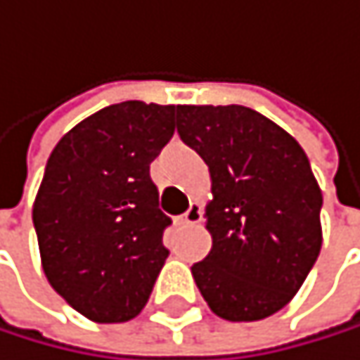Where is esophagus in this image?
<instances>
[{
    "mask_svg": "<svg viewBox=\"0 0 360 360\" xmlns=\"http://www.w3.org/2000/svg\"><path fill=\"white\" fill-rule=\"evenodd\" d=\"M202 221V208L193 204L182 217H178V225H195V223H200Z\"/></svg>",
    "mask_w": 360,
    "mask_h": 360,
    "instance_id": "esophagus-1",
    "label": "esophagus"
}]
</instances>
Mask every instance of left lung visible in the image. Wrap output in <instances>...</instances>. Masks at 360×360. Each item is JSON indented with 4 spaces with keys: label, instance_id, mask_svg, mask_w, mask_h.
<instances>
[{
    "label": "left lung",
    "instance_id": "left-lung-1",
    "mask_svg": "<svg viewBox=\"0 0 360 360\" xmlns=\"http://www.w3.org/2000/svg\"><path fill=\"white\" fill-rule=\"evenodd\" d=\"M178 135L212 178L210 253L191 266L208 307L229 322L277 314L322 247V191L298 141L243 107L178 105Z\"/></svg>",
    "mask_w": 360,
    "mask_h": 360
}]
</instances>
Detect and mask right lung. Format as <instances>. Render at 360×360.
<instances>
[{
    "mask_svg": "<svg viewBox=\"0 0 360 360\" xmlns=\"http://www.w3.org/2000/svg\"><path fill=\"white\" fill-rule=\"evenodd\" d=\"M174 105L127 101L85 117L51 152L34 202L42 268L72 309L113 324L150 298L169 249L150 163L174 137Z\"/></svg>",
    "mask_w": 360,
    "mask_h": 360,
    "instance_id": "right-lung-1",
    "label": "right lung"
}]
</instances>
